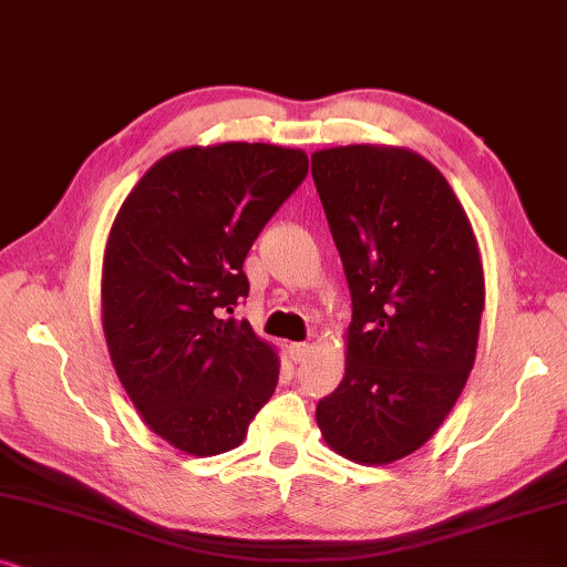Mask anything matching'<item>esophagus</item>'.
<instances>
[{
  "mask_svg": "<svg viewBox=\"0 0 567 567\" xmlns=\"http://www.w3.org/2000/svg\"><path fill=\"white\" fill-rule=\"evenodd\" d=\"M288 352H290V358L296 360V362H303L308 354L313 352V347L311 344H306V342H292L290 347H288Z\"/></svg>",
  "mask_w": 567,
  "mask_h": 567,
  "instance_id": "1",
  "label": "esophagus"
}]
</instances>
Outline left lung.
I'll list each match as a JSON object with an SVG mask.
<instances>
[{"label":"left lung","instance_id":"1","mask_svg":"<svg viewBox=\"0 0 567 567\" xmlns=\"http://www.w3.org/2000/svg\"><path fill=\"white\" fill-rule=\"evenodd\" d=\"M311 173L352 296L344 379L316 422L339 456L391 464L425 446L470 379L480 246L446 176L412 150H316Z\"/></svg>","mask_w":567,"mask_h":567}]
</instances>
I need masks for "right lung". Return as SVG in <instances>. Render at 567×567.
<instances>
[{"label": "right lung", "instance_id": "obj_1", "mask_svg": "<svg viewBox=\"0 0 567 567\" xmlns=\"http://www.w3.org/2000/svg\"><path fill=\"white\" fill-rule=\"evenodd\" d=\"M308 173L303 150L264 142L192 145L161 157L111 225L103 334L145 425L188 456L244 443L275 394L277 350L248 321L244 259Z\"/></svg>", "mask_w": 567, "mask_h": 567}]
</instances>
